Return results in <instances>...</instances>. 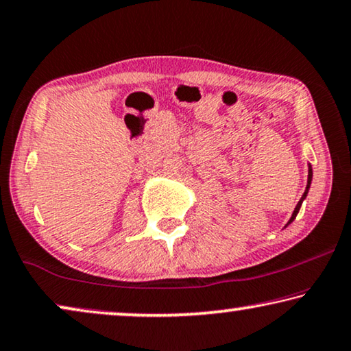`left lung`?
I'll return each mask as SVG.
<instances>
[{"instance_id": "obj_1", "label": "left lung", "mask_w": 351, "mask_h": 351, "mask_svg": "<svg viewBox=\"0 0 351 351\" xmlns=\"http://www.w3.org/2000/svg\"><path fill=\"white\" fill-rule=\"evenodd\" d=\"M310 182H312V169H308V180H307V189H305V192H304V195H302V197H300V200L298 202V205H295V208H294V213H293V216H291L289 223H291V221H294V218H295V216H298V213H299V208H300V205H302V200L305 199V195H307V192H308ZM289 223H288V224H289Z\"/></svg>"}]
</instances>
